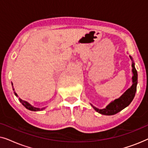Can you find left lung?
Returning a JSON list of instances; mask_svg holds the SVG:
<instances>
[{
	"mask_svg": "<svg viewBox=\"0 0 148 148\" xmlns=\"http://www.w3.org/2000/svg\"><path fill=\"white\" fill-rule=\"evenodd\" d=\"M130 56V58L133 61L132 57L131 56ZM132 72L133 74L132 77L133 84L131 86V88H129L120 98L111 102L105 108L99 109L91 104L96 112L104 115H113L120 112L121 110H122L123 109L126 108L127 106H128L130 104V103L132 102L135 97L137 84V72L136 69L135 67V63L133 61L132 62Z\"/></svg>",
	"mask_w": 148,
	"mask_h": 148,
	"instance_id": "8db88e82",
	"label": "left lung"
}]
</instances>
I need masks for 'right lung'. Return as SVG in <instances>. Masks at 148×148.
<instances>
[{"instance_id":"1","label":"right lung","mask_w":148,"mask_h":148,"mask_svg":"<svg viewBox=\"0 0 148 148\" xmlns=\"http://www.w3.org/2000/svg\"><path fill=\"white\" fill-rule=\"evenodd\" d=\"M12 84V86H13V83H11ZM13 90H14V88H13ZM14 93H15V95L17 97H18V95L16 94L15 92H14ZM19 100L20 101V102L26 108L28 109V110H32V111H40V110H44V109H45V108H36V107H34L33 106H32L31 104H29V102H27V101H25V100H21V98H19Z\"/></svg>"}]
</instances>
